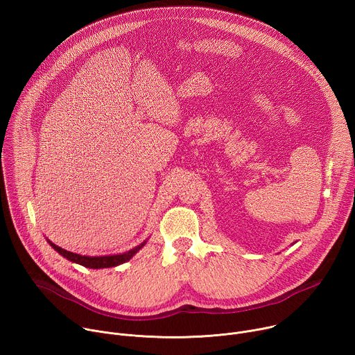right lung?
Instances as JSON below:
<instances>
[{"label": "right lung", "mask_w": 355, "mask_h": 355, "mask_svg": "<svg viewBox=\"0 0 355 355\" xmlns=\"http://www.w3.org/2000/svg\"><path fill=\"white\" fill-rule=\"evenodd\" d=\"M47 243L52 245L60 256H63L64 259H67L71 263H76V264H80L83 267H87V268H92V270H99V268H111V267H116V266H121L126 261H129L136 252L139 250L143 248V245L147 243V240H144L143 243H140L139 245H136L135 248L129 250V251H125V252H119V254H110V256H96V257H89V256H81V254H77V252H71V251H67L59 245H56L55 243L50 241L49 239H46Z\"/></svg>", "instance_id": "obj_1"}]
</instances>
